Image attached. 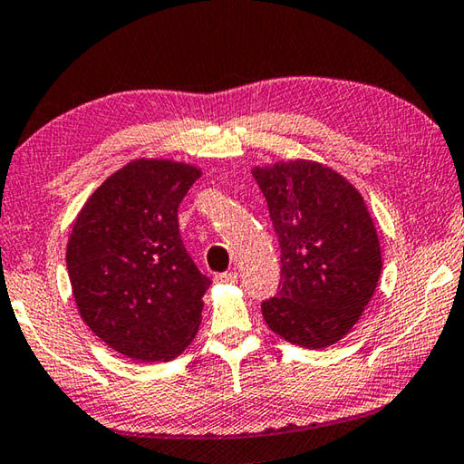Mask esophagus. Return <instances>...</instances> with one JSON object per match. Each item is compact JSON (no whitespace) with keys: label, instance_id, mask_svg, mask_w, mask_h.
I'll list each match as a JSON object with an SVG mask.
<instances>
[{"label":"esophagus","instance_id":"1","mask_svg":"<svg viewBox=\"0 0 464 464\" xmlns=\"http://www.w3.org/2000/svg\"><path fill=\"white\" fill-rule=\"evenodd\" d=\"M215 282L217 284H235L237 282V274L235 272H221L215 276Z\"/></svg>","mask_w":464,"mask_h":464}]
</instances>
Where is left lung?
Segmentation results:
<instances>
[{
    "mask_svg": "<svg viewBox=\"0 0 464 464\" xmlns=\"http://www.w3.org/2000/svg\"><path fill=\"white\" fill-rule=\"evenodd\" d=\"M280 241L282 277L261 302L267 326L288 343L324 349L347 334L382 274L373 218L363 197L318 162L256 168Z\"/></svg>",
    "mask_w": 464,
    "mask_h": 464,
    "instance_id": "obj_1",
    "label": "left lung"
}]
</instances>
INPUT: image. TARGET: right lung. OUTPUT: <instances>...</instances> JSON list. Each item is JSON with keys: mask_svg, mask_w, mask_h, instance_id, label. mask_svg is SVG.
I'll list each match as a JSON object with an SVG mask.
<instances>
[{"mask_svg": "<svg viewBox=\"0 0 464 464\" xmlns=\"http://www.w3.org/2000/svg\"><path fill=\"white\" fill-rule=\"evenodd\" d=\"M200 170L133 160L81 208L66 246L72 296L101 341L133 361H170L188 347L210 280L184 247L179 207Z\"/></svg>", "mask_w": 464, "mask_h": 464, "instance_id": "1", "label": "right lung"}]
</instances>
